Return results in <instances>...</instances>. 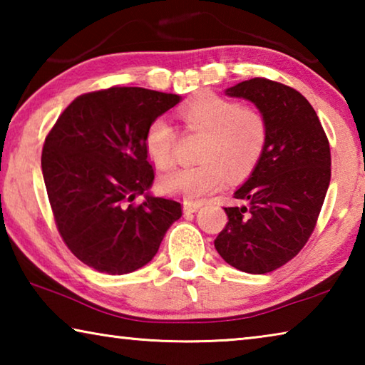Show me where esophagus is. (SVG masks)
<instances>
[{
  "label": "esophagus",
  "mask_w": 365,
  "mask_h": 365,
  "mask_svg": "<svg viewBox=\"0 0 365 365\" xmlns=\"http://www.w3.org/2000/svg\"><path fill=\"white\" fill-rule=\"evenodd\" d=\"M202 205L201 202H193V201H185L183 202V212H187V214H193V212H196L197 209H200Z\"/></svg>",
  "instance_id": "esophagus-1"
}]
</instances>
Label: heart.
<instances>
[{
    "mask_svg": "<svg viewBox=\"0 0 365 365\" xmlns=\"http://www.w3.org/2000/svg\"><path fill=\"white\" fill-rule=\"evenodd\" d=\"M185 132L201 135L197 158L190 168L170 170L160 178L165 193L196 200L230 178L248 174L261 159L267 143V120L261 110L240 106L228 98L206 93L178 109ZM177 133L164 117L154 119L146 128L145 148L150 159L160 169L174 160Z\"/></svg>",
    "mask_w": 365,
    "mask_h": 365,
    "instance_id": "obj_1",
    "label": "heart"
}]
</instances>
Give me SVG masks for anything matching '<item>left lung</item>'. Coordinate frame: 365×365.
<instances>
[{
  "label": "left lung",
  "instance_id": "8db88e82",
  "mask_svg": "<svg viewBox=\"0 0 365 365\" xmlns=\"http://www.w3.org/2000/svg\"><path fill=\"white\" fill-rule=\"evenodd\" d=\"M267 120V143L248 180L224 207L228 222L214 246L232 267L267 274L304 248L330 185V145L316 110L299 91L267 78L230 86Z\"/></svg>",
  "mask_w": 365,
  "mask_h": 365
}]
</instances>
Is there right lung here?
<instances>
[{"label": "right lung", "mask_w": 365, "mask_h": 365, "mask_svg": "<svg viewBox=\"0 0 365 365\" xmlns=\"http://www.w3.org/2000/svg\"><path fill=\"white\" fill-rule=\"evenodd\" d=\"M180 100L110 86L76 98L49 130L41 153L49 205L67 248L88 267L109 275L143 267L182 217L180 202L148 193L154 170L145 148L148 125Z\"/></svg>", "instance_id": "add662e5"}]
</instances>
